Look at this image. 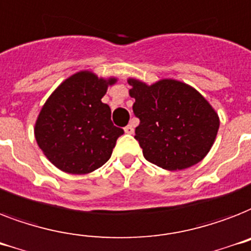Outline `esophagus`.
Returning a JSON list of instances; mask_svg holds the SVG:
<instances>
[{"mask_svg": "<svg viewBox=\"0 0 251 251\" xmlns=\"http://www.w3.org/2000/svg\"><path fill=\"white\" fill-rule=\"evenodd\" d=\"M124 132H126V133H128V135H132V133H133V132H135V127H133V124H128L127 127L124 128Z\"/></svg>", "mask_w": 251, "mask_h": 251, "instance_id": "34e87169", "label": "esophagus"}]
</instances>
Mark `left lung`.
Here are the masks:
<instances>
[{"instance_id":"1","label":"left lung","mask_w":251,"mask_h":251,"mask_svg":"<svg viewBox=\"0 0 251 251\" xmlns=\"http://www.w3.org/2000/svg\"><path fill=\"white\" fill-rule=\"evenodd\" d=\"M135 98L133 114L140 119L135 138L146 160L177 171L201 162L211 149L219 118L211 105L189 85L160 80L153 85L128 80Z\"/></svg>"}]
</instances>
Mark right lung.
Here are the masks:
<instances>
[{"label": "right lung", "instance_id": "add662e5", "mask_svg": "<svg viewBox=\"0 0 251 251\" xmlns=\"http://www.w3.org/2000/svg\"><path fill=\"white\" fill-rule=\"evenodd\" d=\"M115 81L81 71L65 80L48 98L36 122L35 137L55 167L83 175L110 159L124 131L114 126L111 110L101 98Z\"/></svg>", "mask_w": 251, "mask_h": 251}]
</instances>
